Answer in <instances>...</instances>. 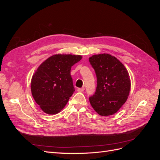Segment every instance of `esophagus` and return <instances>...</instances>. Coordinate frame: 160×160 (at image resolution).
I'll use <instances>...</instances> for the list:
<instances>
[{
  "instance_id": "esophagus-1",
  "label": "esophagus",
  "mask_w": 160,
  "mask_h": 160,
  "mask_svg": "<svg viewBox=\"0 0 160 160\" xmlns=\"http://www.w3.org/2000/svg\"><path fill=\"white\" fill-rule=\"evenodd\" d=\"M84 90H85L84 87H83V88H81L77 89V91H78L79 92H83V91H84Z\"/></svg>"
}]
</instances>
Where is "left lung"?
I'll return each instance as SVG.
<instances>
[{
	"instance_id": "1",
	"label": "left lung",
	"mask_w": 160,
	"mask_h": 160,
	"mask_svg": "<svg viewBox=\"0 0 160 160\" xmlns=\"http://www.w3.org/2000/svg\"><path fill=\"white\" fill-rule=\"evenodd\" d=\"M89 62L98 84L95 93L89 97L90 103L101 116L113 115L128 99L131 88L128 72L117 58L109 54L93 55Z\"/></svg>"
}]
</instances>
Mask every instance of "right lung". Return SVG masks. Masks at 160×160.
Listing matches in <instances>:
<instances>
[{
    "label": "right lung",
    "mask_w": 160,
    "mask_h": 160,
    "mask_svg": "<svg viewBox=\"0 0 160 160\" xmlns=\"http://www.w3.org/2000/svg\"><path fill=\"white\" fill-rule=\"evenodd\" d=\"M81 58L80 55H55L43 62L33 75L32 95L45 113H59L68 102L75 91L71 67Z\"/></svg>",
    "instance_id": "obj_1"
}]
</instances>
